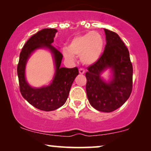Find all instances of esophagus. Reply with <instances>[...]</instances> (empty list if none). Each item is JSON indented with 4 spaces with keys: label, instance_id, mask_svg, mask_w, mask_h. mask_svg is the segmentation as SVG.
Here are the masks:
<instances>
[{
    "label": "esophagus",
    "instance_id": "obj_1",
    "mask_svg": "<svg viewBox=\"0 0 151 151\" xmlns=\"http://www.w3.org/2000/svg\"><path fill=\"white\" fill-rule=\"evenodd\" d=\"M79 73H80V74H84V73H85V71H84V69L80 68V69H79Z\"/></svg>",
    "mask_w": 151,
    "mask_h": 151
}]
</instances>
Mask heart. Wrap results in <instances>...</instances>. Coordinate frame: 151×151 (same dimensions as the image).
Returning <instances> with one entry per match:
<instances>
[{"label":"heart","instance_id":"obj_1","mask_svg":"<svg viewBox=\"0 0 151 151\" xmlns=\"http://www.w3.org/2000/svg\"><path fill=\"white\" fill-rule=\"evenodd\" d=\"M104 44V40L98 32H88L74 37L67 48L63 49V54L68 60L78 56L84 64L91 65L100 58Z\"/></svg>","mask_w":151,"mask_h":151}]
</instances>
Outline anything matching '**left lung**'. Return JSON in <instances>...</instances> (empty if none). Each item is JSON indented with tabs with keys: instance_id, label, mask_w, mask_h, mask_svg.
<instances>
[{
	"instance_id": "obj_1",
	"label": "left lung",
	"mask_w": 151,
	"mask_h": 151,
	"mask_svg": "<svg viewBox=\"0 0 151 151\" xmlns=\"http://www.w3.org/2000/svg\"><path fill=\"white\" fill-rule=\"evenodd\" d=\"M106 45L96 63L87 67L86 91L91 105L102 112H112L124 104L133 89V65L129 51L115 32L104 29ZM111 67L114 79L106 83L99 75Z\"/></svg>"
}]
</instances>
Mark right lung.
<instances>
[{
	"label": "right lung",
	"mask_w": 151,
	"mask_h": 151,
	"mask_svg": "<svg viewBox=\"0 0 151 151\" xmlns=\"http://www.w3.org/2000/svg\"><path fill=\"white\" fill-rule=\"evenodd\" d=\"M55 29H43L31 37L22 47L17 67L20 91L22 97L32 106L45 111H51L60 108L66 102L75 78L79 71L77 67L71 69L60 67L63 55L53 47ZM46 46L53 53L57 67L56 76L52 83L47 88H32L26 82L24 68L26 62L35 49Z\"/></svg>",
	"instance_id": "1"
}]
</instances>
